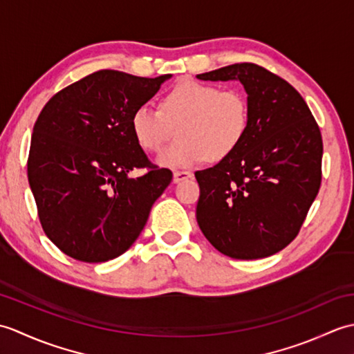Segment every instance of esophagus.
<instances>
[{"label": "esophagus", "instance_id": "1", "mask_svg": "<svg viewBox=\"0 0 354 354\" xmlns=\"http://www.w3.org/2000/svg\"><path fill=\"white\" fill-rule=\"evenodd\" d=\"M193 176V173L190 170H175L173 171V183L178 184L181 181H185V179H189Z\"/></svg>", "mask_w": 354, "mask_h": 354}]
</instances>
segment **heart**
I'll return each mask as SVG.
<instances>
[{"instance_id":"heart-1","label":"heart","mask_w":354,"mask_h":354,"mask_svg":"<svg viewBox=\"0 0 354 354\" xmlns=\"http://www.w3.org/2000/svg\"><path fill=\"white\" fill-rule=\"evenodd\" d=\"M250 126L242 93L198 80H181L164 94L160 109L145 103L133 111L131 129L147 152L162 150L178 127L179 137L158 158L170 167L222 160L234 152Z\"/></svg>"}]
</instances>
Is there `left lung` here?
I'll list each match as a JSON object with an SVG mask.
<instances>
[{"label":"left lung","instance_id":"1","mask_svg":"<svg viewBox=\"0 0 354 354\" xmlns=\"http://www.w3.org/2000/svg\"><path fill=\"white\" fill-rule=\"evenodd\" d=\"M196 77L240 80L250 108L239 147L214 167L194 173L199 228L231 259L269 257L298 236L319 192V126L301 94L260 65L234 64Z\"/></svg>","mask_w":354,"mask_h":354}]
</instances>
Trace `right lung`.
<instances>
[{"label": "right lung", "mask_w": 354, "mask_h": 354, "mask_svg": "<svg viewBox=\"0 0 354 354\" xmlns=\"http://www.w3.org/2000/svg\"><path fill=\"white\" fill-rule=\"evenodd\" d=\"M170 74L150 79L100 70L56 93L37 117L27 160L30 189L47 237L64 254L102 263L126 252L171 181L131 129L140 104ZM146 168L140 178L129 171Z\"/></svg>", "instance_id": "add662e5"}]
</instances>
